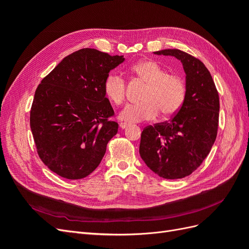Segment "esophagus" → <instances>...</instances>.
Wrapping results in <instances>:
<instances>
[{"mask_svg": "<svg viewBox=\"0 0 249 249\" xmlns=\"http://www.w3.org/2000/svg\"><path fill=\"white\" fill-rule=\"evenodd\" d=\"M119 126H120V127H122V129H126V127H127V126H129V124H125V123H120Z\"/></svg>", "mask_w": 249, "mask_h": 249, "instance_id": "1", "label": "esophagus"}]
</instances>
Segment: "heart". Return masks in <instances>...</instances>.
<instances>
[{
  "label": "heart",
  "mask_w": 249,
  "mask_h": 249,
  "mask_svg": "<svg viewBox=\"0 0 249 249\" xmlns=\"http://www.w3.org/2000/svg\"><path fill=\"white\" fill-rule=\"evenodd\" d=\"M134 77L146 83L138 104L127 105L120 113V119L127 124H137L155 119L161 112L171 116L182 108L186 99V85L175 73L167 71L154 60L146 59L130 69ZM105 94L110 102L123 105L126 95V83L116 73H110L104 83Z\"/></svg>",
  "instance_id": "heart-1"
}]
</instances>
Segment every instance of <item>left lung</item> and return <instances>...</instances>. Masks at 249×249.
I'll return each instance as SVG.
<instances>
[{"label":"left lung","mask_w":249,"mask_h":249,"mask_svg":"<svg viewBox=\"0 0 249 249\" xmlns=\"http://www.w3.org/2000/svg\"><path fill=\"white\" fill-rule=\"evenodd\" d=\"M180 60L186 72V99L168 122L147 125L139 153L158 176L182 178L196 170L216 140L219 95L210 71L199 59L178 49L154 52Z\"/></svg>","instance_id":"left-lung-1"}]
</instances>
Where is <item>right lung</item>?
Wrapping results in <instances>:
<instances>
[{"label":"right lung","mask_w":249,"mask_h":249,"mask_svg":"<svg viewBox=\"0 0 249 249\" xmlns=\"http://www.w3.org/2000/svg\"><path fill=\"white\" fill-rule=\"evenodd\" d=\"M95 49L66 56L36 88L30 126L40 160L67 179H80L99 166L118 124L104 83L124 62Z\"/></svg>","instance_id":"right-lung-1"}]
</instances>
